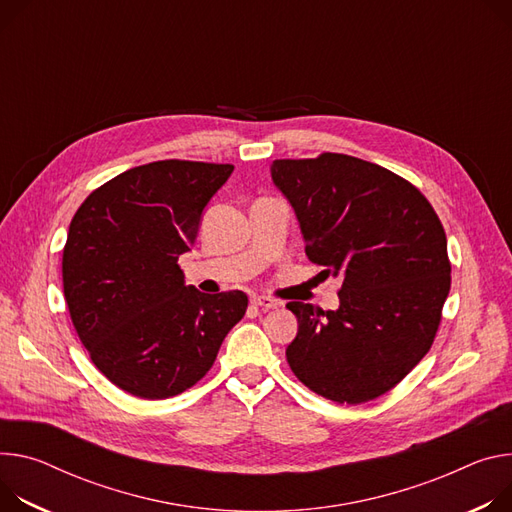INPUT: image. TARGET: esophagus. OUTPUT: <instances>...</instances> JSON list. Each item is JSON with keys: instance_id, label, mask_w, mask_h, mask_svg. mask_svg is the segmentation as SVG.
<instances>
[{"instance_id": "1", "label": "esophagus", "mask_w": 512, "mask_h": 512, "mask_svg": "<svg viewBox=\"0 0 512 512\" xmlns=\"http://www.w3.org/2000/svg\"><path fill=\"white\" fill-rule=\"evenodd\" d=\"M251 304H253V306H259V308H263V310H271V308H280V306H282V302H277V300H273V298H269V296H253V298H251Z\"/></svg>"}]
</instances>
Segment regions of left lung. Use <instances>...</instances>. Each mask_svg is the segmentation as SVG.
Here are the masks:
<instances>
[{
	"label": "left lung",
	"mask_w": 512,
	"mask_h": 512,
	"mask_svg": "<svg viewBox=\"0 0 512 512\" xmlns=\"http://www.w3.org/2000/svg\"><path fill=\"white\" fill-rule=\"evenodd\" d=\"M271 179L292 204L306 255L341 277L339 308L290 302L294 376L339 404L374 400L431 349L451 263L443 224L404 177L357 157L275 159Z\"/></svg>",
	"instance_id": "1"
}]
</instances>
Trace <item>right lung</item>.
<instances>
[{"instance_id":"1","label":"right lung","mask_w":512,"mask_h":512,"mask_svg":"<svg viewBox=\"0 0 512 512\" xmlns=\"http://www.w3.org/2000/svg\"><path fill=\"white\" fill-rule=\"evenodd\" d=\"M232 165L155 161L91 192L63 249V292L91 361L120 390L163 400L198 384L245 316L241 290L206 296L177 261Z\"/></svg>"}]
</instances>
